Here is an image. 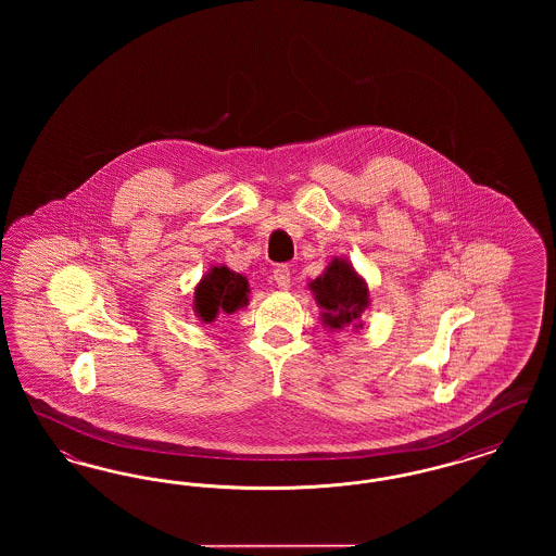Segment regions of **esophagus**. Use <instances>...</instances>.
<instances>
[{
	"mask_svg": "<svg viewBox=\"0 0 556 556\" xmlns=\"http://www.w3.org/2000/svg\"><path fill=\"white\" fill-rule=\"evenodd\" d=\"M273 277L281 290H288L291 283V270L288 265H279L273 270Z\"/></svg>",
	"mask_w": 556,
	"mask_h": 556,
	"instance_id": "esophagus-1",
	"label": "esophagus"
}]
</instances>
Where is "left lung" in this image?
<instances>
[{"mask_svg": "<svg viewBox=\"0 0 556 556\" xmlns=\"http://www.w3.org/2000/svg\"><path fill=\"white\" fill-rule=\"evenodd\" d=\"M311 288L325 311L323 323L331 329H342L354 323L369 306V290L365 281L345 261H333L325 275L311 283Z\"/></svg>", "mask_w": 556, "mask_h": 556, "instance_id": "8db88e82", "label": "left lung"}]
</instances>
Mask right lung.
Listing matches in <instances>:
<instances>
[{
	"instance_id": "obj_1",
	"label": "right lung",
	"mask_w": 556,
	"mask_h": 556,
	"mask_svg": "<svg viewBox=\"0 0 556 556\" xmlns=\"http://www.w3.org/2000/svg\"><path fill=\"white\" fill-rule=\"evenodd\" d=\"M248 281L227 266H214L195 290V313L211 323L218 313L233 315L248 302Z\"/></svg>"
}]
</instances>
